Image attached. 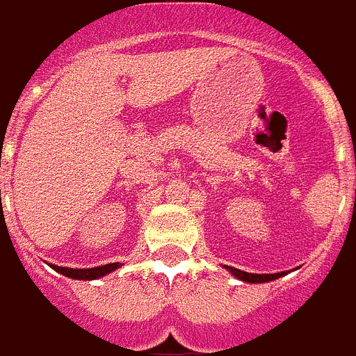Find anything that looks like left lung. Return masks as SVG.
Listing matches in <instances>:
<instances>
[{"label":"left lung","instance_id":"left-lung-1","mask_svg":"<svg viewBox=\"0 0 356 356\" xmlns=\"http://www.w3.org/2000/svg\"><path fill=\"white\" fill-rule=\"evenodd\" d=\"M227 270H229V272H232L235 277H238V280H243V281H248V283H266V281L277 280V277H281V275H283V272H281V274H248V272L232 268V266H229Z\"/></svg>","mask_w":356,"mask_h":356}]
</instances>
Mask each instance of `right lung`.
Returning a JSON list of instances; mask_svg holds the SVG:
<instances>
[{
  "instance_id": "right-lung-1",
  "label": "right lung",
  "mask_w": 356,
  "mask_h": 356,
  "mask_svg": "<svg viewBox=\"0 0 356 356\" xmlns=\"http://www.w3.org/2000/svg\"><path fill=\"white\" fill-rule=\"evenodd\" d=\"M53 268L56 272H60L62 275L71 277V280H97V277L110 274L112 270L119 268V263L104 264V266H97V268H64V266H55L53 264Z\"/></svg>"
}]
</instances>
